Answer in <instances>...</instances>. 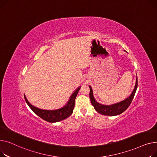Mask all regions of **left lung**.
<instances>
[{
	"mask_svg": "<svg viewBox=\"0 0 157 157\" xmlns=\"http://www.w3.org/2000/svg\"><path fill=\"white\" fill-rule=\"evenodd\" d=\"M137 87V78L136 79L135 87L132 91V94L130 95V96H128L127 98H126L124 101H122L121 102H119L111 105H103L98 103L94 98L93 89H92V87L90 86H89V88H90L89 97H90L92 105H93L94 109L99 113L101 115H107V116H115V115L121 114L122 113L125 112V110L128 108V107L130 106L132 101L134 97Z\"/></svg>",
	"mask_w": 157,
	"mask_h": 157,
	"instance_id": "8db88e82",
	"label": "left lung"
}]
</instances>
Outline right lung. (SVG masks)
Listing matches in <instances>:
<instances>
[{
    "label": "right lung",
    "instance_id": "1",
    "mask_svg": "<svg viewBox=\"0 0 157 157\" xmlns=\"http://www.w3.org/2000/svg\"><path fill=\"white\" fill-rule=\"evenodd\" d=\"M80 87H78V89H77L75 90L74 93L71 94L68 102L65 106L58 109L47 110V109H39L38 108L35 107L33 105H32L29 102V101L27 100L25 95H24V97L27 105L29 106L31 109L36 115H38L41 118L44 120V121H47L48 122H51V123L58 122L68 118L72 114L73 108H74V106H75V100L80 90Z\"/></svg>",
    "mask_w": 157,
    "mask_h": 157
}]
</instances>
